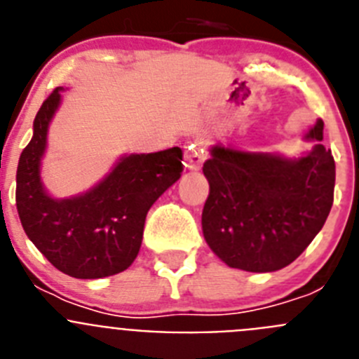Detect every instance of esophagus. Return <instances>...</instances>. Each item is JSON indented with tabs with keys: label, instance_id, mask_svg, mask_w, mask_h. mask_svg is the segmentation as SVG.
<instances>
[{
	"label": "esophagus",
	"instance_id": "1",
	"mask_svg": "<svg viewBox=\"0 0 359 359\" xmlns=\"http://www.w3.org/2000/svg\"><path fill=\"white\" fill-rule=\"evenodd\" d=\"M205 158H207V142L203 140V138H196V140L187 147V152H185L187 167L192 170H198L203 165V161H205Z\"/></svg>",
	"mask_w": 359,
	"mask_h": 359
}]
</instances>
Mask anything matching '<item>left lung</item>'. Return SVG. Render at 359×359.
Returning <instances> with one entry per match:
<instances>
[{
  "mask_svg": "<svg viewBox=\"0 0 359 359\" xmlns=\"http://www.w3.org/2000/svg\"><path fill=\"white\" fill-rule=\"evenodd\" d=\"M307 138L318 144L298 160L217 145L203 163L210 185L203 236L230 268H286L322 230L334 201V158L322 145V120Z\"/></svg>",
  "mask_w": 359,
  "mask_h": 359,
  "instance_id": "obj_1",
  "label": "left lung"
}]
</instances>
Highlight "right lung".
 Returning a JSON list of instances; mask_svg holds the SVG:
<instances>
[{"label": "right lung", "mask_w": 359, "mask_h": 359, "mask_svg": "<svg viewBox=\"0 0 359 359\" xmlns=\"http://www.w3.org/2000/svg\"><path fill=\"white\" fill-rule=\"evenodd\" d=\"M59 100L55 88L37 111L34 136L19 158L18 214L28 239L59 271L75 278L109 277L128 269L140 252L145 215L182 176L183 151L131 154L90 192L52 199L41 187L39 163Z\"/></svg>", "instance_id": "1"}]
</instances>
